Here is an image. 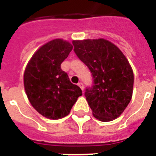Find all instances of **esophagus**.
I'll return each mask as SVG.
<instances>
[{"instance_id": "esophagus-1", "label": "esophagus", "mask_w": 156, "mask_h": 156, "mask_svg": "<svg viewBox=\"0 0 156 156\" xmlns=\"http://www.w3.org/2000/svg\"><path fill=\"white\" fill-rule=\"evenodd\" d=\"M78 86H79V87H81V89L83 90V89H84V87H83V83H78Z\"/></svg>"}]
</instances>
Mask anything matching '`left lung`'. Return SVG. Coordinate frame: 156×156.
Returning a JSON list of instances; mask_svg holds the SVG:
<instances>
[{"mask_svg":"<svg viewBox=\"0 0 156 156\" xmlns=\"http://www.w3.org/2000/svg\"><path fill=\"white\" fill-rule=\"evenodd\" d=\"M75 54L89 69L93 79L84 95L93 116L111 122L131 101L134 74L127 58L115 44L104 39L73 40Z\"/></svg>","mask_w":156,"mask_h":156,"instance_id":"1","label":"left lung"}]
</instances>
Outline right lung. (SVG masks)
Masks as SVG:
<instances>
[{"label": "right lung", "mask_w": 156, "mask_h": 156, "mask_svg": "<svg viewBox=\"0 0 156 156\" xmlns=\"http://www.w3.org/2000/svg\"><path fill=\"white\" fill-rule=\"evenodd\" d=\"M68 41L56 39L38 49L29 61L24 73L26 95L34 109L49 119L69 115L78 97L80 87L73 84L61 63L72 51Z\"/></svg>", "instance_id": "obj_1"}]
</instances>
